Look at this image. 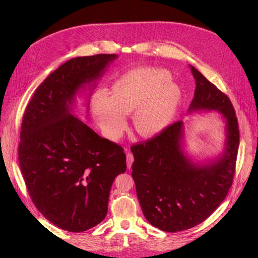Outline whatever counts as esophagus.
<instances>
[{
	"label": "esophagus",
	"instance_id": "esophagus-1",
	"mask_svg": "<svg viewBox=\"0 0 258 258\" xmlns=\"http://www.w3.org/2000/svg\"><path fill=\"white\" fill-rule=\"evenodd\" d=\"M134 162V156L132 153L127 152L126 153V165H127V168H131L132 167V164Z\"/></svg>",
	"mask_w": 258,
	"mask_h": 258
}]
</instances>
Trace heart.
Segmentation results:
<instances>
[{
	"instance_id": "obj_1",
	"label": "heart",
	"mask_w": 258,
	"mask_h": 258,
	"mask_svg": "<svg viewBox=\"0 0 258 258\" xmlns=\"http://www.w3.org/2000/svg\"><path fill=\"white\" fill-rule=\"evenodd\" d=\"M170 73L158 68H138L122 75L111 89V96L98 91L92 97V113L104 136L118 139L133 113V125L141 137L163 132L181 104V87Z\"/></svg>"
}]
</instances>
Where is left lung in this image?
Wrapping results in <instances>:
<instances>
[{
	"label": "left lung",
	"mask_w": 258,
	"mask_h": 258,
	"mask_svg": "<svg viewBox=\"0 0 258 258\" xmlns=\"http://www.w3.org/2000/svg\"><path fill=\"white\" fill-rule=\"evenodd\" d=\"M195 97L188 114L216 111L225 123L223 152L207 163L187 155L184 122L167 126L155 138L133 145L132 177L145 219L162 231L190 229L216 209L232 185L239 145L237 118L231 101L195 67Z\"/></svg>",
	"instance_id": "1"
}]
</instances>
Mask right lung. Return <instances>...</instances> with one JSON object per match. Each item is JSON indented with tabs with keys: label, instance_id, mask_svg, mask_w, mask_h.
Masks as SVG:
<instances>
[{
	"label": "right lung",
	"instance_id": "obj_1",
	"mask_svg": "<svg viewBox=\"0 0 258 258\" xmlns=\"http://www.w3.org/2000/svg\"><path fill=\"white\" fill-rule=\"evenodd\" d=\"M118 55L97 54L66 61L36 89L21 126L20 166L35 207L52 224L83 232L107 213L111 187L126 170L120 145L76 117V96L96 88ZM87 115L89 100H87Z\"/></svg>",
	"mask_w": 258,
	"mask_h": 258
}]
</instances>
